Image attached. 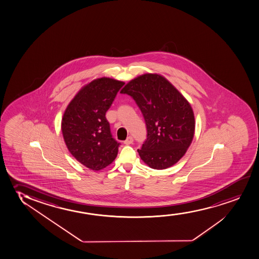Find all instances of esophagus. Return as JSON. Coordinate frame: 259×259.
I'll return each instance as SVG.
<instances>
[{
	"mask_svg": "<svg viewBox=\"0 0 259 259\" xmlns=\"http://www.w3.org/2000/svg\"><path fill=\"white\" fill-rule=\"evenodd\" d=\"M133 142H134V139H133V137H131V136H129V137H127V139L124 141V144L130 145L132 144Z\"/></svg>",
	"mask_w": 259,
	"mask_h": 259,
	"instance_id": "1",
	"label": "esophagus"
}]
</instances>
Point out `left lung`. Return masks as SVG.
Masks as SVG:
<instances>
[{
  "instance_id": "8db88e82",
  "label": "left lung",
  "mask_w": 259,
  "mask_h": 259,
  "mask_svg": "<svg viewBox=\"0 0 259 259\" xmlns=\"http://www.w3.org/2000/svg\"><path fill=\"white\" fill-rule=\"evenodd\" d=\"M135 99L144 117L147 140L138 153L150 168L176 164L194 137L195 118L187 99L161 74H144L120 91Z\"/></svg>"
}]
</instances>
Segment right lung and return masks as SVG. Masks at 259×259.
Masks as SVG:
<instances>
[{
    "instance_id": "right-lung-1",
    "label": "right lung",
    "mask_w": 259,
    "mask_h": 259,
    "mask_svg": "<svg viewBox=\"0 0 259 259\" xmlns=\"http://www.w3.org/2000/svg\"><path fill=\"white\" fill-rule=\"evenodd\" d=\"M124 81L95 79L78 91L61 120V131L68 151L92 170H100L117 157L119 143L112 138L105 113Z\"/></svg>"
}]
</instances>
